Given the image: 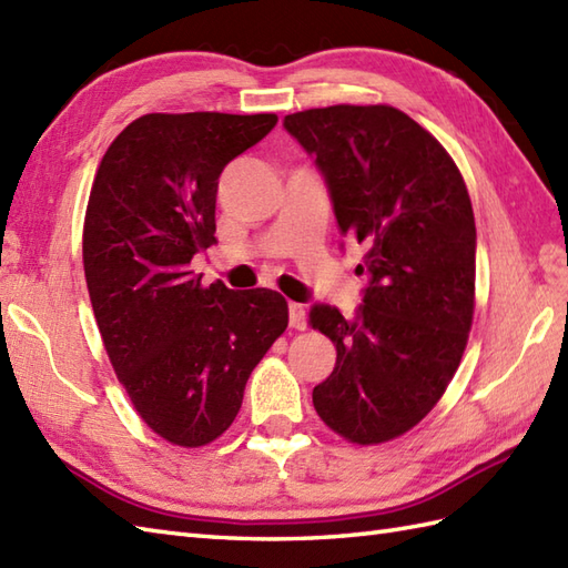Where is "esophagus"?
Masks as SVG:
<instances>
[{
	"label": "esophagus",
	"instance_id": "1",
	"mask_svg": "<svg viewBox=\"0 0 568 568\" xmlns=\"http://www.w3.org/2000/svg\"><path fill=\"white\" fill-rule=\"evenodd\" d=\"M287 320L293 328H305L307 326V310L305 305H297V302H290L287 305Z\"/></svg>",
	"mask_w": 568,
	"mask_h": 568
}]
</instances>
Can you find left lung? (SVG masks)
I'll use <instances>...</instances> for the list:
<instances>
[{
	"mask_svg": "<svg viewBox=\"0 0 568 568\" xmlns=\"http://www.w3.org/2000/svg\"><path fill=\"white\" fill-rule=\"evenodd\" d=\"M328 189L341 234L365 244L363 305H312L336 367L312 392L324 424L358 445L397 438L438 404L467 346L477 227L463 174L392 105L285 115Z\"/></svg>",
	"mask_w": 568,
	"mask_h": 568,
	"instance_id": "obj_1",
	"label": "left lung"
}]
</instances>
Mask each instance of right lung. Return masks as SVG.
Wrapping results in <instances>:
<instances>
[{
  "mask_svg": "<svg viewBox=\"0 0 568 568\" xmlns=\"http://www.w3.org/2000/svg\"><path fill=\"white\" fill-rule=\"evenodd\" d=\"M275 113H148L105 150L84 220V275L105 353L164 440L201 447L240 414L246 379L287 326L275 290L203 285L222 169Z\"/></svg>",
  "mask_w": 568,
  "mask_h": 568,
  "instance_id": "right-lung-1",
  "label": "right lung"
}]
</instances>
